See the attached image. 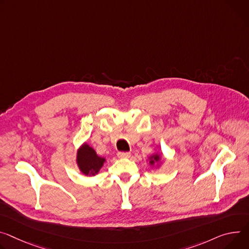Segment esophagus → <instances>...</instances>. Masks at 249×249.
Here are the masks:
<instances>
[{"instance_id": "obj_1", "label": "esophagus", "mask_w": 249, "mask_h": 249, "mask_svg": "<svg viewBox=\"0 0 249 249\" xmlns=\"http://www.w3.org/2000/svg\"><path fill=\"white\" fill-rule=\"evenodd\" d=\"M117 156H118V158H120V159H124V158H129L131 156V153H129V152H118Z\"/></svg>"}]
</instances>
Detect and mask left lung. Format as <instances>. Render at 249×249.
I'll list each match as a JSON object with an SVG mask.
<instances>
[{
  "instance_id": "1",
  "label": "left lung",
  "mask_w": 249,
  "mask_h": 249,
  "mask_svg": "<svg viewBox=\"0 0 249 249\" xmlns=\"http://www.w3.org/2000/svg\"><path fill=\"white\" fill-rule=\"evenodd\" d=\"M160 161H161V155H159V154H154L153 156L150 157L149 164H150L151 166H154L155 164L159 163Z\"/></svg>"
}]
</instances>
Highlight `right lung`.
I'll return each mask as SVG.
<instances>
[{
    "instance_id": "add662e5",
    "label": "right lung",
    "mask_w": 249,
    "mask_h": 249,
    "mask_svg": "<svg viewBox=\"0 0 249 249\" xmlns=\"http://www.w3.org/2000/svg\"><path fill=\"white\" fill-rule=\"evenodd\" d=\"M105 161V158L99 157L95 150L86 143L77 151L76 163L80 172L85 176H95L98 174Z\"/></svg>"
}]
</instances>
